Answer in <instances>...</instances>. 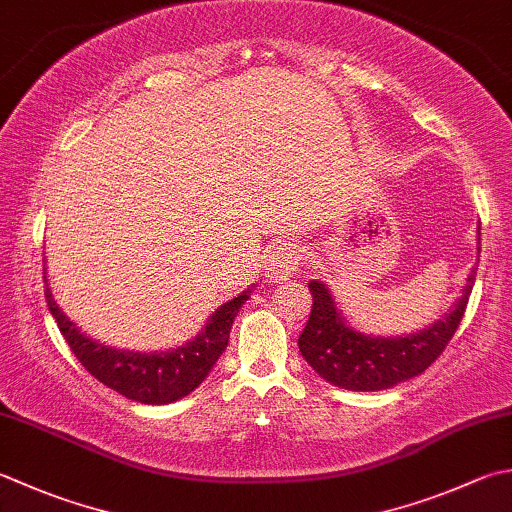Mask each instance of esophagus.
I'll use <instances>...</instances> for the list:
<instances>
[{
  "label": "esophagus",
  "mask_w": 512,
  "mask_h": 512,
  "mask_svg": "<svg viewBox=\"0 0 512 512\" xmlns=\"http://www.w3.org/2000/svg\"><path fill=\"white\" fill-rule=\"evenodd\" d=\"M299 264H302V250L290 242L277 244L266 259L268 277H273L275 282L277 279H288L299 268Z\"/></svg>",
  "instance_id": "obj_1"
}]
</instances>
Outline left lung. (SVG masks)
Wrapping results in <instances>:
<instances>
[{
    "mask_svg": "<svg viewBox=\"0 0 512 512\" xmlns=\"http://www.w3.org/2000/svg\"><path fill=\"white\" fill-rule=\"evenodd\" d=\"M475 275V270L468 275L462 299L444 319L408 337H368L348 328L326 286L310 282L313 308L297 339L299 350L319 377L339 388L368 393L406 382L444 353L466 313Z\"/></svg>",
    "mask_w": 512,
    "mask_h": 512,
    "instance_id": "left-lung-1",
    "label": "left lung"
}]
</instances>
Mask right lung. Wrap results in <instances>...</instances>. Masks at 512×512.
Instances as JSON below:
<instances>
[{"mask_svg": "<svg viewBox=\"0 0 512 512\" xmlns=\"http://www.w3.org/2000/svg\"><path fill=\"white\" fill-rule=\"evenodd\" d=\"M46 304L53 313L59 326V333L64 335L66 344L73 350L90 375L104 386L117 390L133 402L142 404H170L186 397L188 393L204 382L210 368L224 353L228 344L230 328H233L239 308L248 299L250 290L230 299L222 308L215 310V315L208 319L206 328L193 342L186 346L170 350V353H126L104 344H97L88 339L55 304L53 293L46 284Z\"/></svg>", "mask_w": 512, "mask_h": 512, "instance_id": "1", "label": "right lung"}]
</instances>
